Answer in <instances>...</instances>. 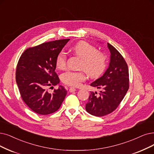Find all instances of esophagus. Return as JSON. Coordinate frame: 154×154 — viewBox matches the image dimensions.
<instances>
[{"label": "esophagus", "mask_w": 154, "mask_h": 154, "mask_svg": "<svg viewBox=\"0 0 154 154\" xmlns=\"http://www.w3.org/2000/svg\"><path fill=\"white\" fill-rule=\"evenodd\" d=\"M69 90L70 92H75L76 91V88H74V87H70Z\"/></svg>", "instance_id": "34e87169"}]
</instances>
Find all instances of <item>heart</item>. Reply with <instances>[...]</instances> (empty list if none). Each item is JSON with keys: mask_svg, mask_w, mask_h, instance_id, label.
<instances>
[{"mask_svg": "<svg viewBox=\"0 0 154 154\" xmlns=\"http://www.w3.org/2000/svg\"><path fill=\"white\" fill-rule=\"evenodd\" d=\"M72 51L82 59L79 69L85 70L90 78H97L101 75L107 67V58L103 52L98 51L93 45L85 41H79L72 47ZM56 65L59 69L66 66V55L60 51L57 56ZM86 79L85 72L67 70L60 75L62 82L71 87H79Z\"/></svg>", "mask_w": 154, "mask_h": 154, "instance_id": "obj_1", "label": "heart"}]
</instances>
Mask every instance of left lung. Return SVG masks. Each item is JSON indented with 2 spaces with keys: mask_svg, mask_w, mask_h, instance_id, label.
I'll return each mask as SVG.
<instances>
[{
  "mask_svg": "<svg viewBox=\"0 0 154 154\" xmlns=\"http://www.w3.org/2000/svg\"><path fill=\"white\" fill-rule=\"evenodd\" d=\"M110 52L109 66L100 78L91 86L102 89L99 95L90 91L86 110L93 116L102 117L112 112L119 106L129 89V71L124 57L107 43Z\"/></svg>",
  "mask_w": 154,
  "mask_h": 154,
  "instance_id": "8db88e82",
  "label": "left lung"
}]
</instances>
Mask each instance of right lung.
I'll return each mask as SVG.
<instances>
[{
    "label": "right lung",
    "instance_id": "obj_1",
    "mask_svg": "<svg viewBox=\"0 0 154 154\" xmlns=\"http://www.w3.org/2000/svg\"><path fill=\"white\" fill-rule=\"evenodd\" d=\"M69 40H58L29 47L18 60L16 80L21 97L29 109L38 114L57 111L67 94L63 86L54 89L52 94L48 93L47 89L59 83L55 72L56 59Z\"/></svg>",
    "mask_w": 154,
    "mask_h": 154
}]
</instances>
